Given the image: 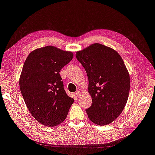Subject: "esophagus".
Instances as JSON below:
<instances>
[{
	"label": "esophagus",
	"instance_id": "esophagus-1",
	"mask_svg": "<svg viewBox=\"0 0 155 155\" xmlns=\"http://www.w3.org/2000/svg\"><path fill=\"white\" fill-rule=\"evenodd\" d=\"M80 95V91H77L76 92V93H75V96H76V97H78Z\"/></svg>",
	"mask_w": 155,
	"mask_h": 155
}]
</instances>
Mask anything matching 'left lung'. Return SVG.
Wrapping results in <instances>:
<instances>
[{
    "mask_svg": "<svg viewBox=\"0 0 155 155\" xmlns=\"http://www.w3.org/2000/svg\"><path fill=\"white\" fill-rule=\"evenodd\" d=\"M76 58L89 79L92 99L86 109L89 118L99 125L111 123L124 109L130 91L129 73L122 57L109 47L96 43L77 51Z\"/></svg>",
    "mask_w": 155,
    "mask_h": 155,
    "instance_id": "1",
    "label": "left lung"
}]
</instances>
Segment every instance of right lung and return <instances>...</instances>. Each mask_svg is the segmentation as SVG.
Instances as JSON below:
<instances>
[{
    "instance_id": "right-lung-1",
    "label": "right lung",
    "mask_w": 155,
    "mask_h": 155,
    "mask_svg": "<svg viewBox=\"0 0 155 155\" xmlns=\"http://www.w3.org/2000/svg\"><path fill=\"white\" fill-rule=\"evenodd\" d=\"M73 57L71 52L49 45L31 52L24 63L20 91L31 115L44 125L62 123L74 102L66 94L59 75Z\"/></svg>"
}]
</instances>
